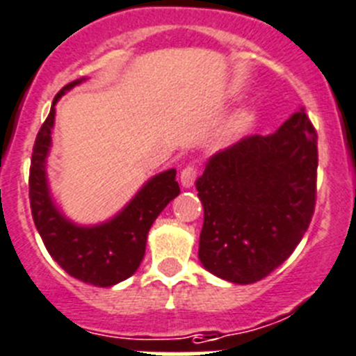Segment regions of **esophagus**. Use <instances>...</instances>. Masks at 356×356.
Here are the masks:
<instances>
[{
  "label": "esophagus",
  "mask_w": 356,
  "mask_h": 356,
  "mask_svg": "<svg viewBox=\"0 0 356 356\" xmlns=\"http://www.w3.org/2000/svg\"><path fill=\"white\" fill-rule=\"evenodd\" d=\"M195 179H197V168L195 167H186L184 170L181 172V186L184 189H189L193 186Z\"/></svg>",
  "instance_id": "1"
}]
</instances>
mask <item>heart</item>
<instances>
[{
  "label": "heart",
  "instance_id": "obj_1",
  "mask_svg": "<svg viewBox=\"0 0 356 356\" xmlns=\"http://www.w3.org/2000/svg\"><path fill=\"white\" fill-rule=\"evenodd\" d=\"M254 122V112L251 108H241L238 112H235L230 119L227 121V124L221 128L219 135L216 137V147L223 149L227 145H230L232 142L237 140L242 133L249 128V126Z\"/></svg>",
  "mask_w": 356,
  "mask_h": 356
}]
</instances>
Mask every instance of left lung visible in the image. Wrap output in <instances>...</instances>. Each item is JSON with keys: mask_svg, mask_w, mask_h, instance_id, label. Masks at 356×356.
Listing matches in <instances>:
<instances>
[{"mask_svg": "<svg viewBox=\"0 0 356 356\" xmlns=\"http://www.w3.org/2000/svg\"><path fill=\"white\" fill-rule=\"evenodd\" d=\"M316 131L304 107L275 133L242 138L197 179L204 205L198 258L235 284L267 277L304 237L316 200Z\"/></svg>", "mask_w": 356, "mask_h": 356, "instance_id": "8db88e82", "label": "left lung"}]
</instances>
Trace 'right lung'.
I'll return each mask as SVG.
<instances>
[{"instance_id": "right-lung-1", "label": "right lung", "mask_w": 356, "mask_h": 356, "mask_svg": "<svg viewBox=\"0 0 356 356\" xmlns=\"http://www.w3.org/2000/svg\"><path fill=\"white\" fill-rule=\"evenodd\" d=\"M86 81L82 77L70 82L56 95L49 118L36 135L29 170V202L36 230L59 267L82 283L107 288L137 272L152 223L181 189L175 181L177 172L168 168L145 181L118 214L102 223L81 225L59 209L47 177L56 103Z\"/></svg>"}]
</instances>
